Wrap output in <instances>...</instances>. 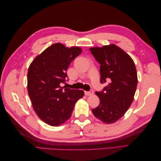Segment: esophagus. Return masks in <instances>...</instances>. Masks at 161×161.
I'll use <instances>...</instances> for the list:
<instances>
[{
    "label": "esophagus",
    "instance_id": "1",
    "mask_svg": "<svg viewBox=\"0 0 161 161\" xmlns=\"http://www.w3.org/2000/svg\"><path fill=\"white\" fill-rule=\"evenodd\" d=\"M93 93H94V92H93V91H92V90H91V91H85V95L89 96V95H92Z\"/></svg>",
    "mask_w": 161,
    "mask_h": 161
}]
</instances>
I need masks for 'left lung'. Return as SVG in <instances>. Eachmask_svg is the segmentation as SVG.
Masks as SVG:
<instances>
[{
  "label": "left lung",
  "mask_w": 161,
  "mask_h": 161,
  "mask_svg": "<svg viewBox=\"0 0 161 161\" xmlns=\"http://www.w3.org/2000/svg\"><path fill=\"white\" fill-rule=\"evenodd\" d=\"M89 50L101 65V82H108L103 91L95 92L100 103L92 112L105 124L114 123L124 116L134 100L138 83L135 64L127 53L114 44Z\"/></svg>",
  "instance_id": "left-lung-1"
}]
</instances>
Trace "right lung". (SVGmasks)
Segmentation results:
<instances>
[{"label":"right lung","instance_id":"1","mask_svg":"<svg viewBox=\"0 0 161 161\" xmlns=\"http://www.w3.org/2000/svg\"><path fill=\"white\" fill-rule=\"evenodd\" d=\"M81 52L80 47L69 48L56 43L36 56L29 67L28 95L36 114L48 125L64 124L70 118L76 101L84 95L82 90L60 86L68 76V68Z\"/></svg>","mask_w":161,"mask_h":161}]
</instances>
